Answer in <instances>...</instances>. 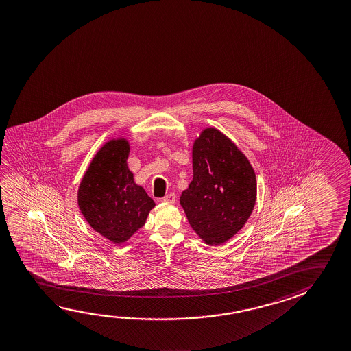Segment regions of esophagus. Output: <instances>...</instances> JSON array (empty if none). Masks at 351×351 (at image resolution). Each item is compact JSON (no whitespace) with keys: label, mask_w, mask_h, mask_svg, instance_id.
I'll return each mask as SVG.
<instances>
[{"label":"esophagus","mask_w":351,"mask_h":351,"mask_svg":"<svg viewBox=\"0 0 351 351\" xmlns=\"http://www.w3.org/2000/svg\"><path fill=\"white\" fill-rule=\"evenodd\" d=\"M175 201H176V195H175V193H167L164 198H162V202H165V203H175Z\"/></svg>","instance_id":"1"}]
</instances>
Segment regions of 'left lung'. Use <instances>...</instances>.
<instances>
[{
  "mask_svg": "<svg viewBox=\"0 0 351 351\" xmlns=\"http://www.w3.org/2000/svg\"><path fill=\"white\" fill-rule=\"evenodd\" d=\"M193 180L180 203L192 229L218 246L241 229L256 202V176L246 156L215 128H207L193 145Z\"/></svg>",
  "mask_w": 351,
  "mask_h": 351,
  "instance_id": "left-lung-1",
  "label": "left lung"
}]
</instances>
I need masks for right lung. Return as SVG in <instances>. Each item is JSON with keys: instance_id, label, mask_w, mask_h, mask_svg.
<instances>
[{"instance_id": "right-lung-1", "label": "right lung", "mask_w": 351, "mask_h": 351, "mask_svg": "<svg viewBox=\"0 0 351 351\" xmlns=\"http://www.w3.org/2000/svg\"><path fill=\"white\" fill-rule=\"evenodd\" d=\"M126 141H110L94 156L78 190V206L86 221L110 241L121 245L143 226L156 206L134 184L126 160Z\"/></svg>"}]
</instances>
